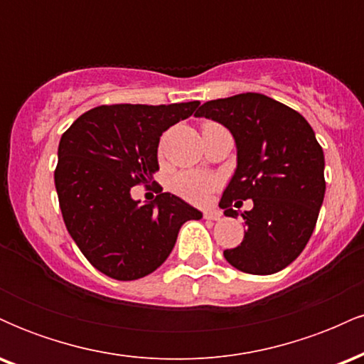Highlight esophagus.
Here are the masks:
<instances>
[{
  "mask_svg": "<svg viewBox=\"0 0 364 364\" xmlns=\"http://www.w3.org/2000/svg\"><path fill=\"white\" fill-rule=\"evenodd\" d=\"M203 217L208 220H220V217H223V214H220V210H205L203 212Z\"/></svg>",
  "mask_w": 364,
  "mask_h": 364,
  "instance_id": "obj_1",
  "label": "esophagus"
}]
</instances>
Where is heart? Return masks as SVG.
<instances>
[{
  "mask_svg": "<svg viewBox=\"0 0 364 364\" xmlns=\"http://www.w3.org/2000/svg\"><path fill=\"white\" fill-rule=\"evenodd\" d=\"M215 179L207 174L195 173V171H186V173H179L178 176L173 179V190L176 191L179 196L190 200L193 203L205 202L214 190Z\"/></svg>",
  "mask_w": 364,
  "mask_h": 364,
  "instance_id": "1",
  "label": "heart"
}]
</instances>
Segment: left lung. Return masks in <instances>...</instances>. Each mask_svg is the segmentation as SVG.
Instances as JSON below:
<instances>
[{
  "label": "left lung",
  "instance_id": "8db88e82",
  "mask_svg": "<svg viewBox=\"0 0 364 364\" xmlns=\"http://www.w3.org/2000/svg\"><path fill=\"white\" fill-rule=\"evenodd\" d=\"M196 118L224 124L237 150L235 176L220 198L229 217L245 210L240 246L224 250L237 270L269 275L286 269L311 237L325 195V157L315 132L298 111L257 92L215 99L200 106Z\"/></svg>",
  "mask_w": 364,
  "mask_h": 364
}]
</instances>
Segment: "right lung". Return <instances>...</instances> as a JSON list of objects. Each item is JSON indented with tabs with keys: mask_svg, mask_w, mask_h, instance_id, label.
Instances as JSON below:
<instances>
[{
	"mask_svg": "<svg viewBox=\"0 0 364 364\" xmlns=\"http://www.w3.org/2000/svg\"><path fill=\"white\" fill-rule=\"evenodd\" d=\"M198 104L99 106L63 133L54 171L63 220L83 257L107 277L152 274L173 252L181 225L202 219L176 195L159 193L144 205L132 198V188L147 186L159 171L162 133Z\"/></svg>",
	"mask_w": 364,
	"mask_h": 364,
	"instance_id": "1",
	"label": "right lung"
}]
</instances>
